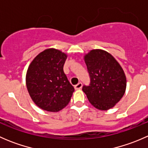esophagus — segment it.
Masks as SVG:
<instances>
[{
    "mask_svg": "<svg viewBox=\"0 0 148 148\" xmlns=\"http://www.w3.org/2000/svg\"><path fill=\"white\" fill-rule=\"evenodd\" d=\"M82 82H79L77 84L74 85V89H80L82 88Z\"/></svg>",
    "mask_w": 148,
    "mask_h": 148,
    "instance_id": "obj_1",
    "label": "esophagus"
}]
</instances>
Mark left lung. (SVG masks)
<instances>
[{"label":"left lung","mask_w":148,"mask_h":148,"mask_svg":"<svg viewBox=\"0 0 148 148\" xmlns=\"http://www.w3.org/2000/svg\"><path fill=\"white\" fill-rule=\"evenodd\" d=\"M90 77L89 86H83L89 102L100 110L112 108L126 90V76L120 64L102 49L91 50L84 56Z\"/></svg>","instance_id":"obj_1"}]
</instances>
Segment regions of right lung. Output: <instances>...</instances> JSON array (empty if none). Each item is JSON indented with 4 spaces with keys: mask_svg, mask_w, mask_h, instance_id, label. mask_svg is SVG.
<instances>
[{
    "mask_svg": "<svg viewBox=\"0 0 148 148\" xmlns=\"http://www.w3.org/2000/svg\"><path fill=\"white\" fill-rule=\"evenodd\" d=\"M67 55L56 49L38 53L28 66L26 86L34 102L48 112L60 111L68 104L74 88L64 72Z\"/></svg>",
    "mask_w": 148,
    "mask_h": 148,
    "instance_id": "obj_1",
    "label": "right lung"
}]
</instances>
